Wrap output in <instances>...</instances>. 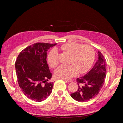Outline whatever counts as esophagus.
Here are the masks:
<instances>
[{"instance_id": "1", "label": "esophagus", "mask_w": 123, "mask_h": 123, "mask_svg": "<svg viewBox=\"0 0 123 123\" xmlns=\"http://www.w3.org/2000/svg\"><path fill=\"white\" fill-rule=\"evenodd\" d=\"M62 79V80H63L64 81H66V82H72V79Z\"/></svg>"}]
</instances>
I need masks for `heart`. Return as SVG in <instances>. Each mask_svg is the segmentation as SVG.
Here are the masks:
<instances>
[{
	"label": "heart",
	"instance_id": "b5f03b06",
	"mask_svg": "<svg viewBox=\"0 0 123 123\" xmlns=\"http://www.w3.org/2000/svg\"><path fill=\"white\" fill-rule=\"evenodd\" d=\"M62 51L70 54L68 66H59L55 72L57 78L70 79L78 74L86 72L92 66L94 60L95 52L89 45H82L76 42L67 43L62 45ZM48 63L52 68H55L59 63L58 53L55 49L49 51L47 55Z\"/></svg>",
	"mask_w": 123,
	"mask_h": 123
}]
</instances>
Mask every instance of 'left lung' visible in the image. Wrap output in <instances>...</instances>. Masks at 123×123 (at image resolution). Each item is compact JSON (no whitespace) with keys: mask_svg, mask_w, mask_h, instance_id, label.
Here are the masks:
<instances>
[{"mask_svg":"<svg viewBox=\"0 0 123 123\" xmlns=\"http://www.w3.org/2000/svg\"><path fill=\"white\" fill-rule=\"evenodd\" d=\"M106 60L98 51V60L90 71L81 78L76 79L79 85L78 91L70 95L79 102L90 100L99 94L103 87L106 75Z\"/></svg>","mask_w":123,"mask_h":123,"instance_id":"obj_1","label":"left lung"}]
</instances>
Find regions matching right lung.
I'll list each match as a JSON object with an SVG mask.
<instances>
[{"label": "right lung", "instance_id": "obj_1", "mask_svg": "<svg viewBox=\"0 0 123 123\" xmlns=\"http://www.w3.org/2000/svg\"><path fill=\"white\" fill-rule=\"evenodd\" d=\"M56 44L36 43L24 49L15 63L17 81L29 99L41 102L51 94L53 82H48L52 74L47 62V51Z\"/></svg>", "mask_w": 123, "mask_h": 123}]
</instances>
